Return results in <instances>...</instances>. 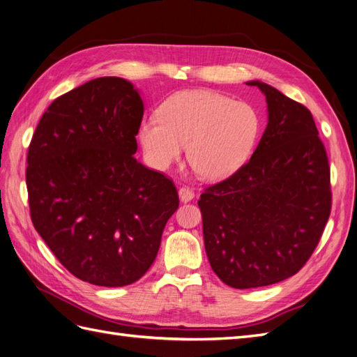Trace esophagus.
Masks as SVG:
<instances>
[{"mask_svg":"<svg viewBox=\"0 0 357 357\" xmlns=\"http://www.w3.org/2000/svg\"><path fill=\"white\" fill-rule=\"evenodd\" d=\"M178 195H179L181 202H190V200H193V197H195V191L188 187H181Z\"/></svg>","mask_w":357,"mask_h":357,"instance_id":"obj_1","label":"esophagus"}]
</instances>
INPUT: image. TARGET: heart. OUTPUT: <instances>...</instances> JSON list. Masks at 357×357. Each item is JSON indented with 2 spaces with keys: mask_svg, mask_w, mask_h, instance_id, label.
I'll list each match as a JSON object with an SVG mask.
<instances>
[{
  "mask_svg": "<svg viewBox=\"0 0 357 357\" xmlns=\"http://www.w3.org/2000/svg\"><path fill=\"white\" fill-rule=\"evenodd\" d=\"M157 113L143 119L137 132L146 160L153 169L167 170L187 146L191 169L206 181L238 172L261 130L259 114L250 104L213 90L178 91Z\"/></svg>",
  "mask_w": 357,
  "mask_h": 357,
  "instance_id": "1",
  "label": "heart"
}]
</instances>
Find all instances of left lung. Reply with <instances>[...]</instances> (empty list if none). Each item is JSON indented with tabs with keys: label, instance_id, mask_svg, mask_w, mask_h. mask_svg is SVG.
Segmentation results:
<instances>
[{
	"label": "left lung",
	"instance_id": "left-lung-1",
	"mask_svg": "<svg viewBox=\"0 0 357 357\" xmlns=\"http://www.w3.org/2000/svg\"><path fill=\"white\" fill-rule=\"evenodd\" d=\"M268 123L249 162L205 188V250L236 289L285 280L305 266L331 215V167L309 109L261 81Z\"/></svg>",
	"mask_w": 357,
	"mask_h": 357
}]
</instances>
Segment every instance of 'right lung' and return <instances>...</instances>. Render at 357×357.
<instances>
[{"label":"right lung","mask_w":357,"mask_h":357,"mask_svg":"<svg viewBox=\"0 0 357 357\" xmlns=\"http://www.w3.org/2000/svg\"><path fill=\"white\" fill-rule=\"evenodd\" d=\"M143 109L130 81L91 79L54 100L29 148L36 231L63 267L98 287L139 280L179 206L175 184L134 158Z\"/></svg>","instance_id":"1"}]
</instances>
